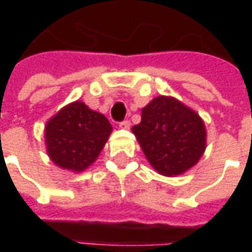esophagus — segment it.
Masks as SVG:
<instances>
[{"label": "esophagus", "instance_id": "34e87169", "mask_svg": "<svg viewBox=\"0 0 252 252\" xmlns=\"http://www.w3.org/2000/svg\"><path fill=\"white\" fill-rule=\"evenodd\" d=\"M119 127H121V129H125V130L130 129V122H129V121L121 122V123H119Z\"/></svg>", "mask_w": 252, "mask_h": 252}]
</instances>
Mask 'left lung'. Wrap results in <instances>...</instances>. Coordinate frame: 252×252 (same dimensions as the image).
Wrapping results in <instances>:
<instances>
[{
    "label": "left lung",
    "instance_id": "left-lung-1",
    "mask_svg": "<svg viewBox=\"0 0 252 252\" xmlns=\"http://www.w3.org/2000/svg\"><path fill=\"white\" fill-rule=\"evenodd\" d=\"M131 131L151 167L164 177L187 172L206 149L205 122L174 96L160 95L149 102Z\"/></svg>",
    "mask_w": 252,
    "mask_h": 252
}]
</instances>
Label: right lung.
I'll use <instances>...</instances> for the list:
<instances>
[{
    "mask_svg": "<svg viewBox=\"0 0 252 252\" xmlns=\"http://www.w3.org/2000/svg\"><path fill=\"white\" fill-rule=\"evenodd\" d=\"M112 133V125L84 102L65 105L44 126V143L57 167L83 172L92 165Z\"/></svg>",
    "mask_w": 252,
    "mask_h": 252,
    "instance_id": "obj_1",
    "label": "right lung"
}]
</instances>
